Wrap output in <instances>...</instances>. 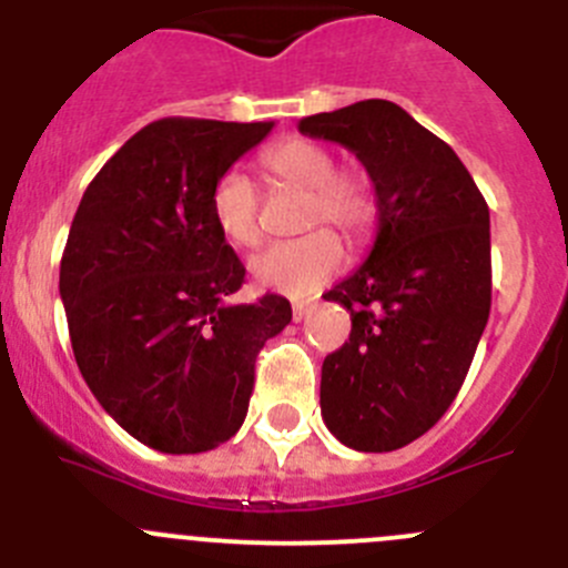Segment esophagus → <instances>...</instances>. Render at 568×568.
I'll return each instance as SVG.
<instances>
[{"label": "esophagus", "instance_id": "obj_1", "mask_svg": "<svg viewBox=\"0 0 568 568\" xmlns=\"http://www.w3.org/2000/svg\"><path fill=\"white\" fill-rule=\"evenodd\" d=\"M291 311H294V322H302L311 311H314V302H294V308Z\"/></svg>", "mask_w": 568, "mask_h": 568}]
</instances>
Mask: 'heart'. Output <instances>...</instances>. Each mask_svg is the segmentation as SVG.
Masks as SVG:
<instances>
[{
	"mask_svg": "<svg viewBox=\"0 0 568 568\" xmlns=\"http://www.w3.org/2000/svg\"><path fill=\"white\" fill-rule=\"evenodd\" d=\"M268 176L288 187L308 190L302 224H336L353 241H364L378 221V193L367 173L336 171V156L314 140L274 142L260 156ZM257 187L241 171L221 173L212 184L210 212L221 235L232 246H254L260 241ZM344 243L327 226L308 235L268 243L248 260V274L266 291L285 296H308L320 291L344 266Z\"/></svg>",
	"mask_w": 568,
	"mask_h": 568,
	"instance_id": "1",
	"label": "heart"
}]
</instances>
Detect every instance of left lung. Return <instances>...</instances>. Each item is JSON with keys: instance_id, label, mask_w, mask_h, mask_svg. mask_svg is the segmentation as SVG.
Masks as SVG:
<instances>
[{"instance_id": "1", "label": "left lung", "mask_w": 568, "mask_h": 568, "mask_svg": "<svg viewBox=\"0 0 568 568\" xmlns=\"http://www.w3.org/2000/svg\"><path fill=\"white\" fill-rule=\"evenodd\" d=\"M344 145L378 193L369 257L325 294L349 342L322 364V420L356 452H395L454 404L490 316V210L452 145L389 100L302 116Z\"/></svg>"}]
</instances>
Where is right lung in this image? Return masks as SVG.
Segmentation results:
<instances>
[{
	"instance_id": "obj_1",
	"label": "right lung",
	"mask_w": 568,
	"mask_h": 568,
	"mask_svg": "<svg viewBox=\"0 0 568 568\" xmlns=\"http://www.w3.org/2000/svg\"><path fill=\"white\" fill-rule=\"evenodd\" d=\"M274 123L164 116L125 142L83 193L61 257L75 362L100 406L162 454L235 437L260 347L288 300L230 305L243 263L210 212L212 184Z\"/></svg>"
}]
</instances>
